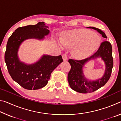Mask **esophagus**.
<instances>
[{"mask_svg": "<svg viewBox=\"0 0 121 121\" xmlns=\"http://www.w3.org/2000/svg\"><path fill=\"white\" fill-rule=\"evenodd\" d=\"M62 58H63V60L64 61H65L67 60V56L66 54H62Z\"/></svg>", "mask_w": 121, "mask_h": 121, "instance_id": "1", "label": "esophagus"}]
</instances>
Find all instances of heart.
I'll return each instance as SVG.
<instances>
[{"mask_svg": "<svg viewBox=\"0 0 121 121\" xmlns=\"http://www.w3.org/2000/svg\"><path fill=\"white\" fill-rule=\"evenodd\" d=\"M100 38L95 32L87 30H76L63 35L61 42L64 46L74 48L73 53L78 59L90 56L99 48Z\"/></svg>", "mask_w": 121, "mask_h": 121, "instance_id": "heart-1", "label": "heart"}]
</instances>
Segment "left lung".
Listing matches in <instances>:
<instances>
[{"label":"left lung","instance_id":"1","mask_svg":"<svg viewBox=\"0 0 121 121\" xmlns=\"http://www.w3.org/2000/svg\"><path fill=\"white\" fill-rule=\"evenodd\" d=\"M93 29L102 35L103 37L107 38V36L99 29L95 27H89ZM101 57L106 64L105 75L101 79L95 81H88L83 77L82 67L85 63L92 58ZM71 68L68 75V81L70 87L79 93H91L105 85L110 78L113 67V58L112 56V46L108 41L102 42L100 47L91 56L82 60H75L70 59L68 60Z\"/></svg>","mask_w":121,"mask_h":121}]
</instances>
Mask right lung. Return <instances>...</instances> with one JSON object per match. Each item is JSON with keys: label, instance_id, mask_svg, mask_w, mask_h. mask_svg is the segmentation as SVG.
Here are the masks:
<instances>
[{"label": "right lung", "instance_id": "add662e5", "mask_svg": "<svg viewBox=\"0 0 121 121\" xmlns=\"http://www.w3.org/2000/svg\"><path fill=\"white\" fill-rule=\"evenodd\" d=\"M49 30L43 22L35 25L21 26L15 30L8 40L5 53V61L12 78L24 89L37 90L46 86L51 73L63 61L59 56H44L32 65H26L19 61L17 53L24 40L36 38L39 39L48 35Z\"/></svg>", "mask_w": 121, "mask_h": 121}]
</instances>
